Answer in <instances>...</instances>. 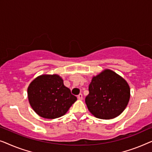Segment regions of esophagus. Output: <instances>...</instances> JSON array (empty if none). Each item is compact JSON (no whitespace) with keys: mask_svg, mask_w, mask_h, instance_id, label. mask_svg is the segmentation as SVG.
Instances as JSON below:
<instances>
[{"mask_svg":"<svg viewBox=\"0 0 152 152\" xmlns=\"http://www.w3.org/2000/svg\"><path fill=\"white\" fill-rule=\"evenodd\" d=\"M78 98L79 100H82L83 99V94H80L78 95Z\"/></svg>","mask_w":152,"mask_h":152,"instance_id":"obj_1","label":"esophagus"}]
</instances>
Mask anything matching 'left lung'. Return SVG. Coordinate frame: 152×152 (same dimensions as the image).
<instances>
[{"label":"left lung","instance_id":"left-lung-1","mask_svg":"<svg viewBox=\"0 0 152 152\" xmlns=\"http://www.w3.org/2000/svg\"><path fill=\"white\" fill-rule=\"evenodd\" d=\"M129 98L127 81L112 70L104 69L91 79L85 103L96 118L112 119L125 110Z\"/></svg>","mask_w":152,"mask_h":152}]
</instances>
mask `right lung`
I'll use <instances>...</instances> for the list:
<instances>
[{
  "label": "right lung",
  "instance_id": "1",
  "mask_svg": "<svg viewBox=\"0 0 152 152\" xmlns=\"http://www.w3.org/2000/svg\"><path fill=\"white\" fill-rule=\"evenodd\" d=\"M27 95L34 112L48 119L65 115L77 100L57 74L38 76L29 84Z\"/></svg>",
  "mask_w": 152,
  "mask_h": 152
}]
</instances>
